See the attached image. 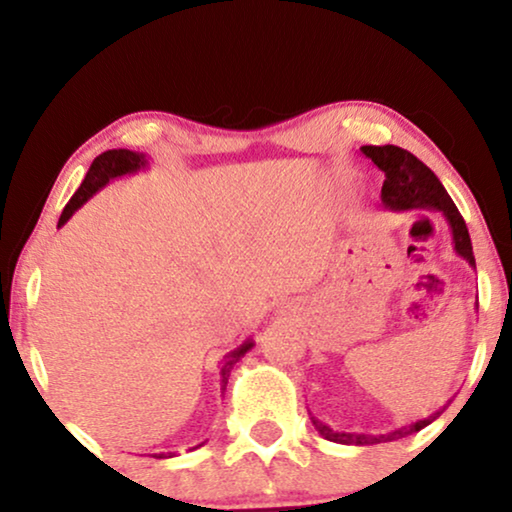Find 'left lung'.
Wrapping results in <instances>:
<instances>
[{"label":"left lung","mask_w":512,"mask_h":512,"mask_svg":"<svg viewBox=\"0 0 512 512\" xmlns=\"http://www.w3.org/2000/svg\"><path fill=\"white\" fill-rule=\"evenodd\" d=\"M361 151L373 160V163L384 172V184H382V205L394 209V212H405V209H433L445 216V221L450 223L452 230V242L454 251L461 258H466L468 265L475 268V256H473V244L471 235H468L464 216L459 214L457 205H454L450 195L440 184L436 174L426 167L417 156H412L410 151L401 149V146L384 144V146H361ZM440 412L417 419L401 429L380 433V436H368V433H345V431H333L331 426L319 422L317 417H310L314 429L321 433V438L331 440V443L340 445H377V443H391V440L412 436V433L422 431L424 426H429L433 419L440 417Z\"/></svg>","instance_id":"8db88e82"}]
</instances>
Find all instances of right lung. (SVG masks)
Instances as JSON below:
<instances>
[{"mask_svg": "<svg viewBox=\"0 0 512 512\" xmlns=\"http://www.w3.org/2000/svg\"><path fill=\"white\" fill-rule=\"evenodd\" d=\"M142 167H146V158L144 153H135V151H128V149H111V151H104L100 153L93 160V165H90V170L86 174V179L81 181L79 191H76L72 195V200L67 202V207L62 209L60 214V221H58V228L65 226V223L69 221V216H72L76 209H79L83 202L93 198V195L100 191V188H104L109 184L111 179L116 177H123V174H132L137 170H142ZM254 347V342L247 340L244 345H240L235 349V352H230L226 359H223V366H221V377H223V389H226L228 384V377H230V370H233V366L237 361L242 359L244 354L249 352V349ZM200 447V445H198ZM158 459H165V454H158Z\"/></svg>", "mask_w": 512, "mask_h": 512, "instance_id": "add662e5", "label": "right lung"}]
</instances>
